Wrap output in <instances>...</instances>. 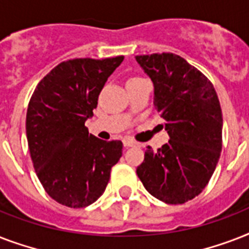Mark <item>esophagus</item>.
Segmentation results:
<instances>
[{
    "label": "esophagus",
    "mask_w": 249,
    "mask_h": 249,
    "mask_svg": "<svg viewBox=\"0 0 249 249\" xmlns=\"http://www.w3.org/2000/svg\"><path fill=\"white\" fill-rule=\"evenodd\" d=\"M124 146L125 147H141V143L133 140H124Z\"/></svg>",
    "instance_id": "34e87169"
}]
</instances>
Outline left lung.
Masks as SVG:
<instances>
[{
    "mask_svg": "<svg viewBox=\"0 0 249 249\" xmlns=\"http://www.w3.org/2000/svg\"><path fill=\"white\" fill-rule=\"evenodd\" d=\"M155 88L154 106L169 142L148 146L137 174L144 189L168 204H183L205 189L222 150V111L212 83L172 53L137 55Z\"/></svg>",
    "mask_w": 249,
    "mask_h": 249,
    "instance_id": "obj_1",
    "label": "left lung"
}]
</instances>
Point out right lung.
Returning a JSON list of instances; mask_svg holds the SVG:
<instances>
[{
	"label": "right lung",
	"instance_id": "add662e5",
	"mask_svg": "<svg viewBox=\"0 0 249 249\" xmlns=\"http://www.w3.org/2000/svg\"><path fill=\"white\" fill-rule=\"evenodd\" d=\"M124 56L62 62L41 80L27 109V141L45 191L59 204L84 208L105 193L121 141H102L85 126L98 95Z\"/></svg>",
	"mask_w": 249,
	"mask_h": 249
}]
</instances>
